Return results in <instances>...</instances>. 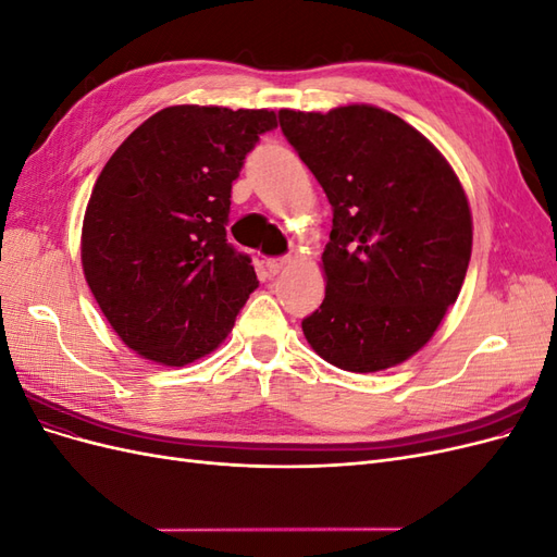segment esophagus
Instances as JSON below:
<instances>
[{"label": "esophagus", "mask_w": 557, "mask_h": 557, "mask_svg": "<svg viewBox=\"0 0 557 557\" xmlns=\"http://www.w3.org/2000/svg\"><path fill=\"white\" fill-rule=\"evenodd\" d=\"M290 264V258H269L267 262H264V267H267V272L272 274V276H276L281 269H285Z\"/></svg>", "instance_id": "1"}]
</instances>
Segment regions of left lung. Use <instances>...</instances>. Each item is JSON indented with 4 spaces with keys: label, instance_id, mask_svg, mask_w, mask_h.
<instances>
[{
    "label": "left lung",
    "instance_id": "1",
    "mask_svg": "<svg viewBox=\"0 0 557 557\" xmlns=\"http://www.w3.org/2000/svg\"><path fill=\"white\" fill-rule=\"evenodd\" d=\"M278 123L332 205L327 288L301 320L307 342L346 372L395 367L460 295L471 258L462 185L423 134L383 109H281Z\"/></svg>",
    "mask_w": 557,
    "mask_h": 557
}]
</instances>
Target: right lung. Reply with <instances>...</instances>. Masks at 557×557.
<instances>
[{
    "label": "right lung",
    "mask_w": 557,
    "mask_h": 557,
    "mask_svg": "<svg viewBox=\"0 0 557 557\" xmlns=\"http://www.w3.org/2000/svg\"><path fill=\"white\" fill-rule=\"evenodd\" d=\"M274 111L170 107L150 115L99 174L81 260L115 334L139 356L183 367L207 356L258 288L227 242L232 183Z\"/></svg>",
    "instance_id": "1"
}]
</instances>
